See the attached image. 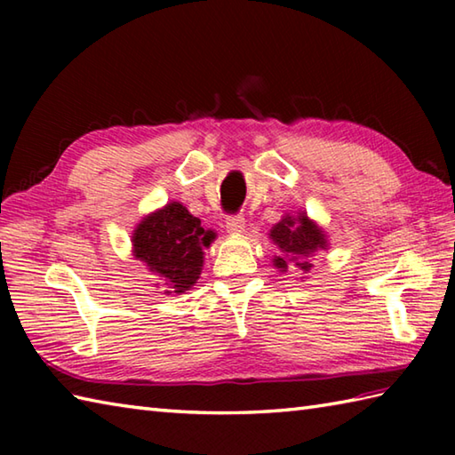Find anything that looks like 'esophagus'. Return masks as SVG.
Masks as SVG:
<instances>
[{"mask_svg": "<svg viewBox=\"0 0 455 455\" xmlns=\"http://www.w3.org/2000/svg\"><path fill=\"white\" fill-rule=\"evenodd\" d=\"M225 227H227L228 233L240 235V233H244L246 220H244L243 217H240V215H230V217H227V220H225Z\"/></svg>", "mask_w": 455, "mask_h": 455, "instance_id": "obj_1", "label": "esophagus"}]
</instances>
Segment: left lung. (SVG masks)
Returning a JSON list of instances; mask_svg holds the SVG:
<instances>
[{
	"instance_id": "8db88e82",
	"label": "left lung",
	"mask_w": 455,
	"mask_h": 455,
	"mask_svg": "<svg viewBox=\"0 0 455 455\" xmlns=\"http://www.w3.org/2000/svg\"><path fill=\"white\" fill-rule=\"evenodd\" d=\"M269 238L279 248V256L274 258V266L279 272H287L291 267L307 274L313 267L311 258L315 252L328 246L324 230L318 228L305 212H299L297 217L285 215L269 230Z\"/></svg>"
}]
</instances>
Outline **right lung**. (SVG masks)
Returning a JSON list of instances; mask_svg holds the SVG:
<instances>
[{
	"label": "right lung",
	"instance_id": "right-lung-1",
	"mask_svg": "<svg viewBox=\"0 0 455 455\" xmlns=\"http://www.w3.org/2000/svg\"><path fill=\"white\" fill-rule=\"evenodd\" d=\"M215 233L178 201L144 217L132 233L134 258L162 279L164 293H186L197 283L203 269V250Z\"/></svg>",
	"mask_w": 455,
	"mask_h": 455
}]
</instances>
